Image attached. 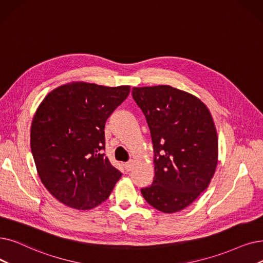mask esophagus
I'll use <instances>...</instances> for the list:
<instances>
[{"instance_id": "1", "label": "esophagus", "mask_w": 263, "mask_h": 263, "mask_svg": "<svg viewBox=\"0 0 263 263\" xmlns=\"http://www.w3.org/2000/svg\"><path fill=\"white\" fill-rule=\"evenodd\" d=\"M133 167V161H128L124 163V168L127 171H130Z\"/></svg>"}]
</instances>
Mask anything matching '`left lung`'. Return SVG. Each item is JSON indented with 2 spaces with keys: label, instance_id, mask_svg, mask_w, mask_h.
Segmentation results:
<instances>
[{
  "label": "left lung",
  "instance_id": "8db88e82",
  "mask_svg": "<svg viewBox=\"0 0 263 263\" xmlns=\"http://www.w3.org/2000/svg\"><path fill=\"white\" fill-rule=\"evenodd\" d=\"M154 144L155 177L142 188L156 210L186 209L206 189L218 160V138L211 112L201 100L171 86L132 89Z\"/></svg>",
  "mask_w": 263,
  "mask_h": 263
}]
</instances>
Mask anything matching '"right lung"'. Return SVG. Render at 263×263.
I'll return each mask as SVG.
<instances>
[{
	"label": "right lung",
	"instance_id": "1",
	"mask_svg": "<svg viewBox=\"0 0 263 263\" xmlns=\"http://www.w3.org/2000/svg\"><path fill=\"white\" fill-rule=\"evenodd\" d=\"M129 93V86L73 83L52 90L40 104L31 125L34 162L44 186L67 206H98L121 177L103 153L104 128Z\"/></svg>",
	"mask_w": 263,
	"mask_h": 263
}]
</instances>
